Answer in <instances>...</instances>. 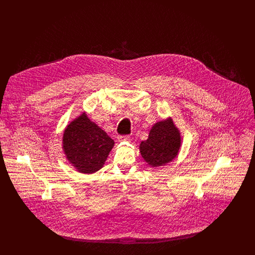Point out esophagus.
<instances>
[{"instance_id": "34e87169", "label": "esophagus", "mask_w": 255, "mask_h": 255, "mask_svg": "<svg viewBox=\"0 0 255 255\" xmlns=\"http://www.w3.org/2000/svg\"><path fill=\"white\" fill-rule=\"evenodd\" d=\"M130 139V135L128 134H122L118 136V140L119 141H128Z\"/></svg>"}]
</instances>
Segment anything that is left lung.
Here are the masks:
<instances>
[{
	"instance_id": "8db88e82",
	"label": "left lung",
	"mask_w": 255,
	"mask_h": 255,
	"mask_svg": "<svg viewBox=\"0 0 255 255\" xmlns=\"http://www.w3.org/2000/svg\"><path fill=\"white\" fill-rule=\"evenodd\" d=\"M181 147V135L172 121L156 123L146 140L141 141L139 150L142 158L151 166L165 165L176 158Z\"/></svg>"
}]
</instances>
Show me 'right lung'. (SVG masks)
<instances>
[{"label": "right lung", "mask_w": 255, "mask_h": 255, "mask_svg": "<svg viewBox=\"0 0 255 255\" xmlns=\"http://www.w3.org/2000/svg\"><path fill=\"white\" fill-rule=\"evenodd\" d=\"M114 143L106 132L91 122L86 114L73 121L63 136L67 158L79 172L87 174L97 172L103 166Z\"/></svg>", "instance_id": "add662e5"}]
</instances>
